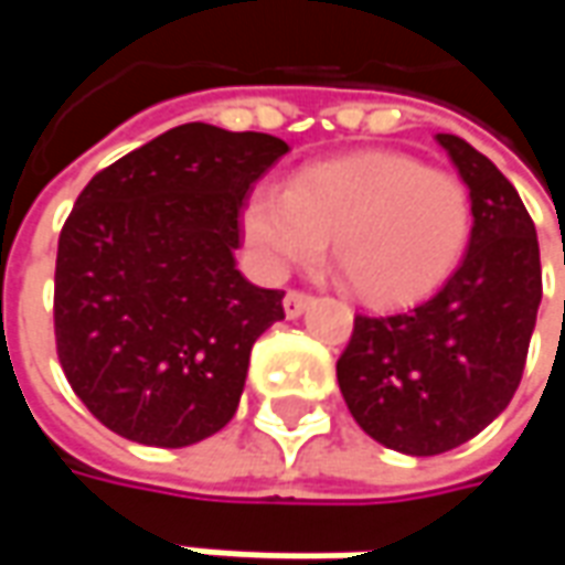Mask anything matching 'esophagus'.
Wrapping results in <instances>:
<instances>
[{"instance_id":"obj_1","label":"esophagus","mask_w":565,"mask_h":565,"mask_svg":"<svg viewBox=\"0 0 565 565\" xmlns=\"http://www.w3.org/2000/svg\"><path fill=\"white\" fill-rule=\"evenodd\" d=\"M308 305H311V295L301 292V289H289L286 298H282V308H286V315L289 317H298Z\"/></svg>"}]
</instances>
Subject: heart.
I'll return each instance as SVG.
<instances>
[{
	"mask_svg": "<svg viewBox=\"0 0 565 565\" xmlns=\"http://www.w3.org/2000/svg\"><path fill=\"white\" fill-rule=\"evenodd\" d=\"M475 226L471 188L412 153L367 150L264 185L245 206V238L270 273L311 264L330 238L339 282L367 305L437 289Z\"/></svg>",
	"mask_w": 565,
	"mask_h": 565,
	"instance_id": "heart-1",
	"label": "heart"
}]
</instances>
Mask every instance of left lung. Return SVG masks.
I'll use <instances>...</instances> for the list:
<instances>
[{"label": "left lung", "instance_id": "1", "mask_svg": "<svg viewBox=\"0 0 565 565\" xmlns=\"http://www.w3.org/2000/svg\"><path fill=\"white\" fill-rule=\"evenodd\" d=\"M437 141L475 201L466 257L422 305L355 315L337 361L342 399L361 430L408 456L456 449L510 405L541 305L537 235L519 191L462 138Z\"/></svg>", "mask_w": 565, "mask_h": 565}]
</instances>
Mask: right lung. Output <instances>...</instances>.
<instances>
[{"label": "right lung", "instance_id": "1", "mask_svg": "<svg viewBox=\"0 0 565 565\" xmlns=\"http://www.w3.org/2000/svg\"><path fill=\"white\" fill-rule=\"evenodd\" d=\"M289 143L188 121L77 194L58 235L55 355L87 412L143 446L223 430L279 289L235 270L242 204Z\"/></svg>", "mask_w": 565, "mask_h": 565}]
</instances>
